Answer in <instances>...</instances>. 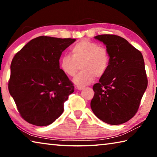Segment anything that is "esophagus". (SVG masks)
Segmentation results:
<instances>
[{
	"mask_svg": "<svg viewBox=\"0 0 157 157\" xmlns=\"http://www.w3.org/2000/svg\"><path fill=\"white\" fill-rule=\"evenodd\" d=\"M84 89V86H78V90H83Z\"/></svg>",
	"mask_w": 157,
	"mask_h": 157,
	"instance_id": "1",
	"label": "esophagus"
}]
</instances>
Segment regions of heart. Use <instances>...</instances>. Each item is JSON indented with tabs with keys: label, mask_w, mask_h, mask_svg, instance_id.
<instances>
[{
	"label": "heart",
	"mask_w": 157,
	"mask_h": 157,
	"mask_svg": "<svg viewBox=\"0 0 157 157\" xmlns=\"http://www.w3.org/2000/svg\"><path fill=\"white\" fill-rule=\"evenodd\" d=\"M72 56L65 55L59 60V68L69 77H73L81 66L82 71L74 78L79 86L91 84L95 77H102L107 72L110 62L107 48L95 41L83 39L71 47Z\"/></svg>",
	"instance_id": "1"
}]
</instances>
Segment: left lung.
Segmentation results:
<instances>
[{
    "mask_svg": "<svg viewBox=\"0 0 157 157\" xmlns=\"http://www.w3.org/2000/svg\"><path fill=\"white\" fill-rule=\"evenodd\" d=\"M95 38L106 45L110 62L107 72L93 89V112L110 124H121L136 113L147 86L143 57L126 39L114 34Z\"/></svg>",
    "mask_w": 157,
    "mask_h": 157,
    "instance_id": "left-lung-1",
    "label": "left lung"
}]
</instances>
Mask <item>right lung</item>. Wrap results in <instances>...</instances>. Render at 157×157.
I'll use <instances>...</instances> for the list:
<instances>
[{
	"label": "right lung",
	"mask_w": 157,
	"mask_h": 157,
	"mask_svg": "<svg viewBox=\"0 0 157 157\" xmlns=\"http://www.w3.org/2000/svg\"><path fill=\"white\" fill-rule=\"evenodd\" d=\"M75 39L40 36L14 55L8 82L10 95L28 123L46 126L62 115L73 83L59 68L62 52Z\"/></svg>",
	"instance_id": "1"
}]
</instances>
